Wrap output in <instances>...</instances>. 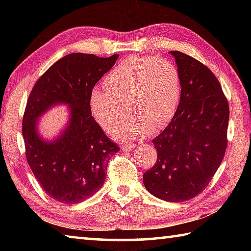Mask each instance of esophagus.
<instances>
[{
    "instance_id": "esophagus-1",
    "label": "esophagus",
    "mask_w": 251,
    "mask_h": 251,
    "mask_svg": "<svg viewBox=\"0 0 251 251\" xmlns=\"http://www.w3.org/2000/svg\"><path fill=\"white\" fill-rule=\"evenodd\" d=\"M122 147V150L124 151H133L134 148L136 147V145L135 144H123V145L121 146Z\"/></svg>"
}]
</instances>
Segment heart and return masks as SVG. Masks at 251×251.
<instances>
[{
  "mask_svg": "<svg viewBox=\"0 0 251 251\" xmlns=\"http://www.w3.org/2000/svg\"><path fill=\"white\" fill-rule=\"evenodd\" d=\"M106 88L94 87L88 97L92 116L110 131L126 116L133 117L113 130L118 139H141L167 127L181 97V76L175 63L164 57L128 56L105 76Z\"/></svg>",
  "mask_w": 251,
  "mask_h": 251,
  "instance_id": "obj_1",
  "label": "heart"
}]
</instances>
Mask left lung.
<instances>
[{"label":"left lung","mask_w":251,"mask_h":251,"mask_svg":"<svg viewBox=\"0 0 251 251\" xmlns=\"http://www.w3.org/2000/svg\"><path fill=\"white\" fill-rule=\"evenodd\" d=\"M181 76L180 104L174 120L152 139L156 164L144 173L146 189L177 202L201 194L226 152L228 100L206 65L179 50H171Z\"/></svg>","instance_id":"8db88e82"}]
</instances>
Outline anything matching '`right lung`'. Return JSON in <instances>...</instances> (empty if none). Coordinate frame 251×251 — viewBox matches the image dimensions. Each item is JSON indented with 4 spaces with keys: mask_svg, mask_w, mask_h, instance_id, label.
<instances>
[{
    "mask_svg": "<svg viewBox=\"0 0 251 251\" xmlns=\"http://www.w3.org/2000/svg\"><path fill=\"white\" fill-rule=\"evenodd\" d=\"M117 58L66 55L37 79L28 96L22 122L26 160L42 189L59 202L77 203L99 192L110 157L120 151L88 107L91 91ZM56 103L69 105L70 121L56 140L46 142L37 133V120Z\"/></svg>",
    "mask_w": 251,
    "mask_h": 251,
    "instance_id": "right-lung-1",
    "label": "right lung"
}]
</instances>
